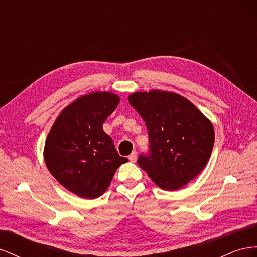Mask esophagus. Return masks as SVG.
Wrapping results in <instances>:
<instances>
[{
	"label": "esophagus",
	"mask_w": 257,
	"mask_h": 257,
	"mask_svg": "<svg viewBox=\"0 0 257 257\" xmlns=\"http://www.w3.org/2000/svg\"><path fill=\"white\" fill-rule=\"evenodd\" d=\"M136 159H137V152L136 151H133L130 155H128V160L130 162L132 163H135L136 162Z\"/></svg>",
	"instance_id": "obj_1"
}]
</instances>
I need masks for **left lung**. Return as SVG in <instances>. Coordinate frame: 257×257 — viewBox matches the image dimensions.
<instances>
[{"label":"left lung","mask_w":257,"mask_h":257,"mask_svg":"<svg viewBox=\"0 0 257 257\" xmlns=\"http://www.w3.org/2000/svg\"><path fill=\"white\" fill-rule=\"evenodd\" d=\"M128 102L149 135V151L139 155L138 165L161 189H181L209 161L214 144L212 123L189 99L173 92H136Z\"/></svg>","instance_id":"1"}]
</instances>
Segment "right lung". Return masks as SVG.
<instances>
[{"label": "right lung", "mask_w": 257, "mask_h": 257, "mask_svg": "<svg viewBox=\"0 0 257 257\" xmlns=\"http://www.w3.org/2000/svg\"><path fill=\"white\" fill-rule=\"evenodd\" d=\"M120 103L109 92H94L77 98L59 114L45 143L44 159L50 174L65 189L94 199L108 189L120 157L103 123Z\"/></svg>", "instance_id": "right-lung-1"}]
</instances>
